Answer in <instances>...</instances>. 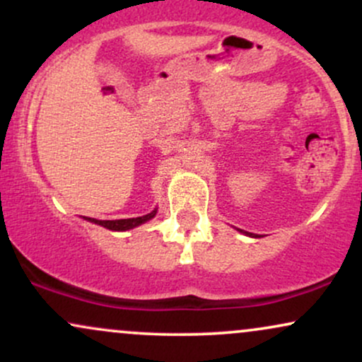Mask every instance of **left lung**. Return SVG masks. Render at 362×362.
Listing matches in <instances>:
<instances>
[{"instance_id":"left-lung-1","label":"left lung","mask_w":362,"mask_h":362,"mask_svg":"<svg viewBox=\"0 0 362 362\" xmlns=\"http://www.w3.org/2000/svg\"><path fill=\"white\" fill-rule=\"evenodd\" d=\"M240 231H242V230H240ZM245 235H250L252 236V233H247V231H245Z\"/></svg>"}]
</instances>
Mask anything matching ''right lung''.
<instances>
[{
  "mask_svg": "<svg viewBox=\"0 0 362 362\" xmlns=\"http://www.w3.org/2000/svg\"><path fill=\"white\" fill-rule=\"evenodd\" d=\"M156 214V209L151 211L149 214H144V216H139V218H129V219H114V221H102V219H95V218H83L86 219V221L90 223H95L98 224V226H103L107 228V230H112V231H126V230H132V228L139 226V224L149 221L151 218H155Z\"/></svg>",
  "mask_w": 362,
  "mask_h": 362,
  "instance_id": "1",
  "label": "right lung"
}]
</instances>
